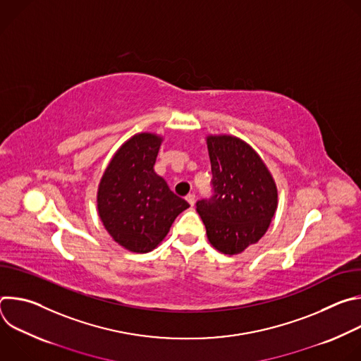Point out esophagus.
I'll return each instance as SVG.
<instances>
[{
	"mask_svg": "<svg viewBox=\"0 0 361 361\" xmlns=\"http://www.w3.org/2000/svg\"><path fill=\"white\" fill-rule=\"evenodd\" d=\"M185 200L190 202V205L192 207L194 202H195V194H194V192H190V194L185 197Z\"/></svg>",
	"mask_w": 361,
	"mask_h": 361,
	"instance_id": "1",
	"label": "esophagus"
}]
</instances>
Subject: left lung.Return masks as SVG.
I'll list each match as a JSON object with an SVG mask.
<instances>
[{
  "instance_id": "1",
  "label": "left lung",
  "mask_w": 361,
  "mask_h": 361,
  "mask_svg": "<svg viewBox=\"0 0 361 361\" xmlns=\"http://www.w3.org/2000/svg\"><path fill=\"white\" fill-rule=\"evenodd\" d=\"M213 195L197 201L209 241L223 254H238L259 241L277 210L276 183L247 142L209 135Z\"/></svg>"
}]
</instances>
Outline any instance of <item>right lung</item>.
<instances>
[{"label": "right lung", "mask_w": 361, "mask_h": 361, "mask_svg": "<svg viewBox=\"0 0 361 361\" xmlns=\"http://www.w3.org/2000/svg\"><path fill=\"white\" fill-rule=\"evenodd\" d=\"M163 138L141 133L126 141L102 176L97 205L110 235L133 252H148L190 204L154 171Z\"/></svg>", "instance_id": "add662e5"}]
</instances>
